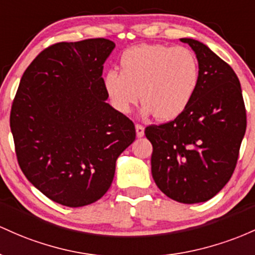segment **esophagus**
Segmentation results:
<instances>
[{
	"instance_id": "34e87169",
	"label": "esophagus",
	"mask_w": 255,
	"mask_h": 255,
	"mask_svg": "<svg viewBox=\"0 0 255 255\" xmlns=\"http://www.w3.org/2000/svg\"><path fill=\"white\" fill-rule=\"evenodd\" d=\"M136 135L137 137H143V135H144V128L142 125L136 124Z\"/></svg>"
}]
</instances>
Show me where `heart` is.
Instances as JSON below:
<instances>
[{"label": "heart", "instance_id": "obj_1", "mask_svg": "<svg viewBox=\"0 0 255 255\" xmlns=\"http://www.w3.org/2000/svg\"><path fill=\"white\" fill-rule=\"evenodd\" d=\"M119 66L120 72H106L104 87L122 113H128L141 97L145 113H153L158 120H172L187 110L199 87V61L184 47L136 45L122 54Z\"/></svg>", "mask_w": 255, "mask_h": 255}]
</instances>
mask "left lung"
<instances>
[{
  "instance_id": "8db88e82",
  "label": "left lung",
  "mask_w": 255,
  "mask_h": 255,
  "mask_svg": "<svg viewBox=\"0 0 255 255\" xmlns=\"http://www.w3.org/2000/svg\"><path fill=\"white\" fill-rule=\"evenodd\" d=\"M195 51L199 87L174 120L145 128L153 145L151 174L166 196L182 204L205 202L233 176L247 127L241 84L224 60L204 43L181 38Z\"/></svg>"
}]
</instances>
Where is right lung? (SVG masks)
Here are the masks:
<instances>
[{"mask_svg": "<svg viewBox=\"0 0 255 255\" xmlns=\"http://www.w3.org/2000/svg\"><path fill=\"white\" fill-rule=\"evenodd\" d=\"M116 44L106 38L61 42L36 56L10 111L20 168L53 201L82 207L110 189L135 125L106 102L102 71Z\"/></svg>", "mask_w": 255, "mask_h": 255, "instance_id": "right-lung-1", "label": "right lung"}]
</instances>
